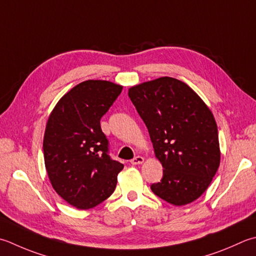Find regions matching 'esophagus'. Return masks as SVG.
<instances>
[{"label":"esophagus","mask_w":256,"mask_h":256,"mask_svg":"<svg viewBox=\"0 0 256 256\" xmlns=\"http://www.w3.org/2000/svg\"><path fill=\"white\" fill-rule=\"evenodd\" d=\"M131 164L132 165H138V164H142L143 162H144V158H142V156H135L134 158H132L131 161Z\"/></svg>","instance_id":"34e87169"}]
</instances>
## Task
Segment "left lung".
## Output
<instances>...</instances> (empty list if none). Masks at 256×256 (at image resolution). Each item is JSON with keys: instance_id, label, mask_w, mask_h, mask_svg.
Listing matches in <instances>:
<instances>
[{"instance_id": "1", "label": "left lung", "mask_w": 256, "mask_h": 256, "mask_svg": "<svg viewBox=\"0 0 256 256\" xmlns=\"http://www.w3.org/2000/svg\"><path fill=\"white\" fill-rule=\"evenodd\" d=\"M128 96L164 168L152 192L176 206L195 201L211 184L221 158L212 112L188 84L168 76L135 85Z\"/></svg>"}]
</instances>
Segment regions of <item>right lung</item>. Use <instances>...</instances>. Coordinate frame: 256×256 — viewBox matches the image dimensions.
Listing matches in <instances>:
<instances>
[{"label": "right lung", "mask_w": 256, "mask_h": 256, "mask_svg": "<svg viewBox=\"0 0 256 256\" xmlns=\"http://www.w3.org/2000/svg\"><path fill=\"white\" fill-rule=\"evenodd\" d=\"M122 88L102 80L84 81L60 100L48 120L43 152L48 178L76 208L96 206L116 188L124 165L108 155L100 121Z\"/></svg>", "instance_id": "obj_1"}]
</instances>
